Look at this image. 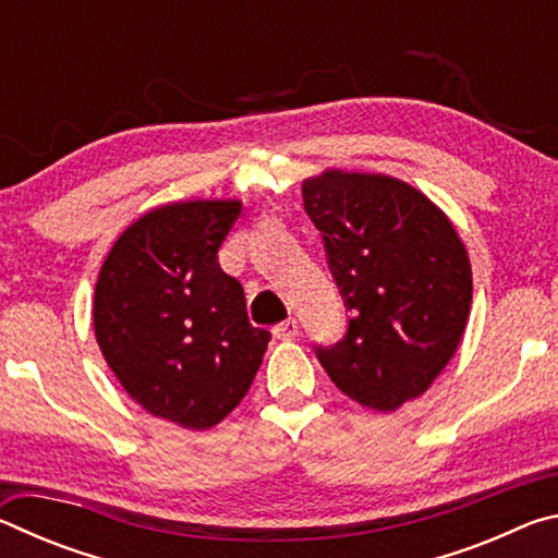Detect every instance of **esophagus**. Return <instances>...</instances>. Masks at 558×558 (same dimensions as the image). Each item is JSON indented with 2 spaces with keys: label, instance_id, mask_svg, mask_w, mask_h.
<instances>
[{
  "label": "esophagus",
  "instance_id": "34e87169",
  "mask_svg": "<svg viewBox=\"0 0 558 558\" xmlns=\"http://www.w3.org/2000/svg\"><path fill=\"white\" fill-rule=\"evenodd\" d=\"M298 332H300V325H298L295 317H288L286 323L272 327V335H276L278 339H295Z\"/></svg>",
  "mask_w": 558,
  "mask_h": 558
}]
</instances>
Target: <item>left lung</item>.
I'll use <instances>...</instances> for the list:
<instances>
[{
  "label": "left lung",
  "instance_id": "left-lung-1",
  "mask_svg": "<svg viewBox=\"0 0 558 558\" xmlns=\"http://www.w3.org/2000/svg\"><path fill=\"white\" fill-rule=\"evenodd\" d=\"M349 313L344 337L315 347L329 379L374 411L418 399L460 344L472 302L465 245L436 204L384 174L302 182Z\"/></svg>",
  "mask_w": 558,
  "mask_h": 558
}]
</instances>
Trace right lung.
Returning <instances> with one entry per match:
<instances>
[{
    "mask_svg": "<svg viewBox=\"0 0 558 558\" xmlns=\"http://www.w3.org/2000/svg\"><path fill=\"white\" fill-rule=\"evenodd\" d=\"M239 216L241 202L159 206L120 235L98 276L102 356L145 411L182 428L223 421L270 342L248 323L241 282L219 266Z\"/></svg>",
    "mask_w": 558,
    "mask_h": 558,
    "instance_id": "right-lung-1",
    "label": "right lung"
}]
</instances>
